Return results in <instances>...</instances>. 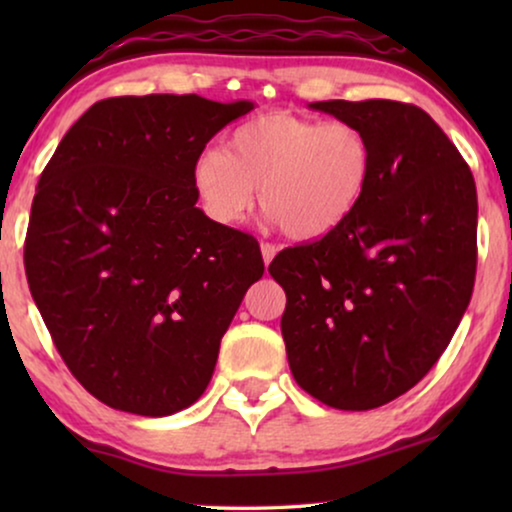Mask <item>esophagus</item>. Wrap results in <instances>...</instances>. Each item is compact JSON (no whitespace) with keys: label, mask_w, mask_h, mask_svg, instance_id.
Masks as SVG:
<instances>
[{"label":"esophagus","mask_w":512,"mask_h":512,"mask_svg":"<svg viewBox=\"0 0 512 512\" xmlns=\"http://www.w3.org/2000/svg\"><path fill=\"white\" fill-rule=\"evenodd\" d=\"M275 254H277V247L275 244H270V242H263L261 244V256H263V263L268 265L272 258H275Z\"/></svg>","instance_id":"obj_1"}]
</instances>
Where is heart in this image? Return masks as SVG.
<instances>
[{
	"instance_id": "b5f03b06",
	"label": "heart",
	"mask_w": 512,
	"mask_h": 512,
	"mask_svg": "<svg viewBox=\"0 0 512 512\" xmlns=\"http://www.w3.org/2000/svg\"><path fill=\"white\" fill-rule=\"evenodd\" d=\"M373 177V146L349 121H317L291 111L249 118L221 149L191 167L200 207L219 226H237L258 205L293 240H319L359 207Z\"/></svg>"
}]
</instances>
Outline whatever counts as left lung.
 I'll list each match as a JSON object with an SVG mask.
<instances>
[{"mask_svg": "<svg viewBox=\"0 0 512 512\" xmlns=\"http://www.w3.org/2000/svg\"><path fill=\"white\" fill-rule=\"evenodd\" d=\"M373 146L354 214L279 251L282 335L298 387L338 410H373L415 387L450 345L475 282L478 195L468 165L415 104L326 100Z\"/></svg>", "mask_w": 512, "mask_h": 512, "instance_id": "1", "label": "left lung"}]
</instances>
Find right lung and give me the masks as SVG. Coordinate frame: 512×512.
<instances>
[{
  "mask_svg": "<svg viewBox=\"0 0 512 512\" xmlns=\"http://www.w3.org/2000/svg\"><path fill=\"white\" fill-rule=\"evenodd\" d=\"M254 102L109 97L62 137L32 202L25 272L72 375L114 410L165 417L212 380L263 277L258 242L195 207L191 167Z\"/></svg>",
  "mask_w": 512,
  "mask_h": 512,
  "instance_id": "right-lung-1",
  "label": "right lung"
}]
</instances>
